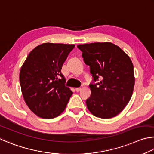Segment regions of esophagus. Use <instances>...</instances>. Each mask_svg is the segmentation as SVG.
Masks as SVG:
<instances>
[{"mask_svg": "<svg viewBox=\"0 0 154 154\" xmlns=\"http://www.w3.org/2000/svg\"><path fill=\"white\" fill-rule=\"evenodd\" d=\"M81 90H82L81 88H79V87L75 88V91H76V92H80V91Z\"/></svg>", "mask_w": 154, "mask_h": 154, "instance_id": "1", "label": "esophagus"}]
</instances>
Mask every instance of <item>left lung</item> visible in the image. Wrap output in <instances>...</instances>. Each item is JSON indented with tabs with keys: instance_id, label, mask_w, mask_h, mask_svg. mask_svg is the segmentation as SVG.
<instances>
[{
	"instance_id": "obj_1",
	"label": "left lung",
	"mask_w": 154,
	"mask_h": 154,
	"mask_svg": "<svg viewBox=\"0 0 154 154\" xmlns=\"http://www.w3.org/2000/svg\"><path fill=\"white\" fill-rule=\"evenodd\" d=\"M85 63L90 66L94 81L86 103L89 112L100 118L115 117L122 111L133 95V64L129 56L112 42H94L77 46Z\"/></svg>"
}]
</instances>
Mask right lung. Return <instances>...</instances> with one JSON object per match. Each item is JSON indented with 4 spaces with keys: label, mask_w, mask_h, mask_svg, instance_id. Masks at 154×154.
Returning a JSON list of instances; mask_svg holds the SVG:
<instances>
[{
    "label": "right lung",
    "mask_w": 154,
    "mask_h": 154,
    "mask_svg": "<svg viewBox=\"0 0 154 154\" xmlns=\"http://www.w3.org/2000/svg\"><path fill=\"white\" fill-rule=\"evenodd\" d=\"M75 45L46 42L35 47L21 67L20 81L24 101L37 116L51 119L66 109L72 91L61 73Z\"/></svg>",
    "instance_id": "right-lung-1"
}]
</instances>
